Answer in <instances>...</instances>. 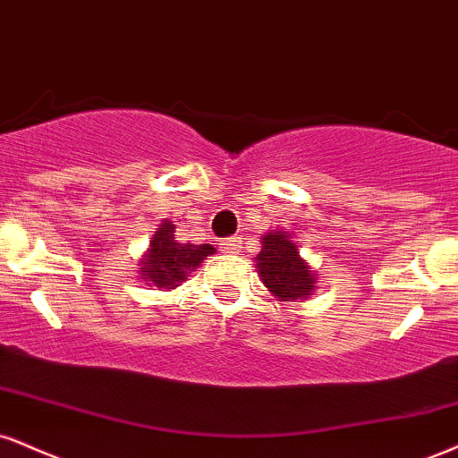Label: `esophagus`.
Wrapping results in <instances>:
<instances>
[{
	"label": "esophagus",
	"instance_id": "esophagus-1",
	"mask_svg": "<svg viewBox=\"0 0 458 458\" xmlns=\"http://www.w3.org/2000/svg\"><path fill=\"white\" fill-rule=\"evenodd\" d=\"M241 247V236H230V239L222 241V251L224 253H234Z\"/></svg>",
	"mask_w": 458,
	"mask_h": 458
}]
</instances>
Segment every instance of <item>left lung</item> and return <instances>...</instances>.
I'll list each match as a JSON object with an SVG mask.
<instances>
[{
  "mask_svg": "<svg viewBox=\"0 0 458 458\" xmlns=\"http://www.w3.org/2000/svg\"><path fill=\"white\" fill-rule=\"evenodd\" d=\"M256 268L262 284L279 301L301 302L316 290V271L302 260L299 243L290 233L273 230L262 236V250L256 256Z\"/></svg>",
  "mask_w": 458,
  "mask_h": 458,
  "instance_id": "obj_1",
  "label": "left lung"
}]
</instances>
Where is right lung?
Segmentation results:
<instances>
[{"label": "right lung", "instance_id": "right-lung-1", "mask_svg": "<svg viewBox=\"0 0 458 458\" xmlns=\"http://www.w3.org/2000/svg\"><path fill=\"white\" fill-rule=\"evenodd\" d=\"M215 253L213 245H191L174 241V224L164 219L153 234L151 247L140 260V279L162 290H173L185 282L187 271L200 267L207 256Z\"/></svg>", "mask_w": 458, "mask_h": 458}]
</instances>
